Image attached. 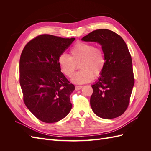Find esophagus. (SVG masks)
Listing matches in <instances>:
<instances>
[{"mask_svg":"<svg viewBox=\"0 0 151 151\" xmlns=\"http://www.w3.org/2000/svg\"><path fill=\"white\" fill-rule=\"evenodd\" d=\"M82 88H83V86H75V89H76V91L82 89Z\"/></svg>","mask_w":151,"mask_h":151,"instance_id":"obj_1","label":"esophagus"}]
</instances>
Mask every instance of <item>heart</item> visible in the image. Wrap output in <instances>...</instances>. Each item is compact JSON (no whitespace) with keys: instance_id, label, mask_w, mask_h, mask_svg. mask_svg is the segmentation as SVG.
Returning a JSON list of instances; mask_svg holds the SVG:
<instances>
[{"instance_id":"b5f03b06","label":"heart","mask_w":151,"mask_h":151,"mask_svg":"<svg viewBox=\"0 0 151 151\" xmlns=\"http://www.w3.org/2000/svg\"><path fill=\"white\" fill-rule=\"evenodd\" d=\"M58 64L62 72L66 77H71L79 64L81 69L73 77L76 84H84L93 81L94 76L101 75L106 64L104 53L101 48L93 44L79 42L70 50V56L65 53L58 58Z\"/></svg>"}]
</instances>
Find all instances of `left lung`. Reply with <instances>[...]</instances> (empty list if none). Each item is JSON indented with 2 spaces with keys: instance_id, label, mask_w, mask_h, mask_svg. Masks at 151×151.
Listing matches in <instances>:
<instances>
[{
  "instance_id": "obj_1",
  "label": "left lung",
  "mask_w": 151,
  "mask_h": 151,
  "mask_svg": "<svg viewBox=\"0 0 151 151\" xmlns=\"http://www.w3.org/2000/svg\"><path fill=\"white\" fill-rule=\"evenodd\" d=\"M82 40L99 43L106 59L101 76L92 85L91 108L104 119L121 116L129 106L135 82L132 57L125 42L120 35L106 29L94 30Z\"/></svg>"
}]
</instances>
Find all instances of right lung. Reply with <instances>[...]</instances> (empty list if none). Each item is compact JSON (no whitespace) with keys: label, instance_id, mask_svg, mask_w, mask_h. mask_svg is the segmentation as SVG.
Segmentation results:
<instances>
[{"label":"right lung","instance_id":"1","mask_svg":"<svg viewBox=\"0 0 151 151\" xmlns=\"http://www.w3.org/2000/svg\"><path fill=\"white\" fill-rule=\"evenodd\" d=\"M76 38L41 35L26 45L19 61V83L26 107L38 120L55 123L65 118L72 104L74 84L63 74L58 58Z\"/></svg>","mask_w":151,"mask_h":151}]
</instances>
